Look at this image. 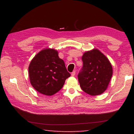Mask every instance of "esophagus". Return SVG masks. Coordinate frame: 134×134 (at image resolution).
Returning <instances> with one entry per match:
<instances>
[{"label":"esophagus","instance_id":"1","mask_svg":"<svg viewBox=\"0 0 134 134\" xmlns=\"http://www.w3.org/2000/svg\"><path fill=\"white\" fill-rule=\"evenodd\" d=\"M75 74H76V71H75V70H74V71H73L71 72V76H75Z\"/></svg>","mask_w":134,"mask_h":134}]
</instances>
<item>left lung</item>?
<instances>
[{
	"mask_svg": "<svg viewBox=\"0 0 134 134\" xmlns=\"http://www.w3.org/2000/svg\"><path fill=\"white\" fill-rule=\"evenodd\" d=\"M81 59L83 64L78 74L81 89L92 96L103 93L112 76L109 61L97 49L86 52Z\"/></svg>",
	"mask_w": 134,
	"mask_h": 134,
	"instance_id": "8db88e82",
	"label": "left lung"
}]
</instances>
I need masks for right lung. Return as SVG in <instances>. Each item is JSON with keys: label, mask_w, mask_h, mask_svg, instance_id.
<instances>
[{"label": "right lung", "mask_w": 134, "mask_h": 134, "mask_svg": "<svg viewBox=\"0 0 134 134\" xmlns=\"http://www.w3.org/2000/svg\"><path fill=\"white\" fill-rule=\"evenodd\" d=\"M29 79L33 87L40 93L51 96L62 89L71 76L64 61L55 49L47 48L38 53L28 68Z\"/></svg>", "instance_id": "obj_1"}]
</instances>
